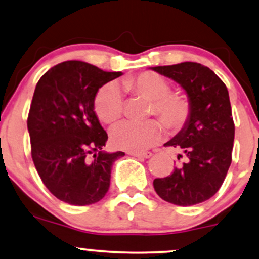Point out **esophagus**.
I'll return each mask as SVG.
<instances>
[{
	"label": "esophagus",
	"instance_id": "34e87169",
	"mask_svg": "<svg viewBox=\"0 0 259 259\" xmlns=\"http://www.w3.org/2000/svg\"><path fill=\"white\" fill-rule=\"evenodd\" d=\"M129 154L130 156L138 157V158H150V157L152 156L151 152H130Z\"/></svg>",
	"mask_w": 259,
	"mask_h": 259
}]
</instances>
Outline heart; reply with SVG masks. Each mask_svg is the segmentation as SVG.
Instances as JSON below:
<instances>
[{
  "instance_id": "obj_1",
  "label": "heart",
  "mask_w": 259,
  "mask_h": 259,
  "mask_svg": "<svg viewBox=\"0 0 259 259\" xmlns=\"http://www.w3.org/2000/svg\"><path fill=\"white\" fill-rule=\"evenodd\" d=\"M126 91L136 97L151 101L148 114L159 118L169 133H178L186 125L191 115V102L186 96L171 94V85L163 75L154 72H142L123 80ZM95 113L105 124H113L123 115L124 103L120 91L113 84H107L97 91L94 101ZM163 127L157 120L146 123H124L113 127V146L129 152H141L162 139Z\"/></svg>"
}]
</instances>
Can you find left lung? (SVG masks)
Instances as JSON below:
<instances>
[{"mask_svg": "<svg viewBox=\"0 0 259 259\" xmlns=\"http://www.w3.org/2000/svg\"><path fill=\"white\" fill-rule=\"evenodd\" d=\"M183 86L191 115L164 146L179 151L170 175L153 180L160 198L177 206H194L217 194L231 164L235 125L227 86L218 75L195 62L153 67Z\"/></svg>", "mask_w": 259, "mask_h": 259, "instance_id": "8db88e82", "label": "left lung"}]
</instances>
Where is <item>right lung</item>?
Instances as JSON below:
<instances>
[{"label": "right lung", "instance_id": "1", "mask_svg": "<svg viewBox=\"0 0 259 259\" xmlns=\"http://www.w3.org/2000/svg\"><path fill=\"white\" fill-rule=\"evenodd\" d=\"M120 75L67 61L36 84L28 115L32 162L45 186L65 203L86 206L102 200L113 163L125 154L103 152L108 135L94 111L99 89Z\"/></svg>", "mask_w": 259, "mask_h": 259}]
</instances>
